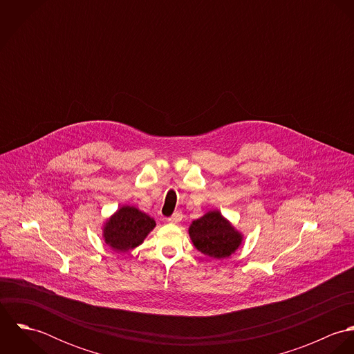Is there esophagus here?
<instances>
[{
    "label": "esophagus",
    "mask_w": 354,
    "mask_h": 354,
    "mask_svg": "<svg viewBox=\"0 0 354 354\" xmlns=\"http://www.w3.org/2000/svg\"><path fill=\"white\" fill-rule=\"evenodd\" d=\"M170 223H180L183 221V214L180 211L174 212L169 219H167Z\"/></svg>",
    "instance_id": "esophagus-1"
}]
</instances>
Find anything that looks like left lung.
<instances>
[{
    "instance_id": "left-lung-1",
    "label": "left lung",
    "mask_w": 354,
    "mask_h": 354,
    "mask_svg": "<svg viewBox=\"0 0 354 354\" xmlns=\"http://www.w3.org/2000/svg\"><path fill=\"white\" fill-rule=\"evenodd\" d=\"M188 233L194 247L212 259L229 257L244 241V234L219 209H209L195 219L189 225Z\"/></svg>"
}]
</instances>
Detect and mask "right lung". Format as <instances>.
I'll use <instances>...</instances> for the list:
<instances>
[{"label":"right lung","instance_id":"obj_1","mask_svg":"<svg viewBox=\"0 0 354 354\" xmlns=\"http://www.w3.org/2000/svg\"><path fill=\"white\" fill-rule=\"evenodd\" d=\"M156 226L155 219L135 205L124 204L102 226L104 243L115 252H128L143 244Z\"/></svg>","mask_w":354,"mask_h":354}]
</instances>
